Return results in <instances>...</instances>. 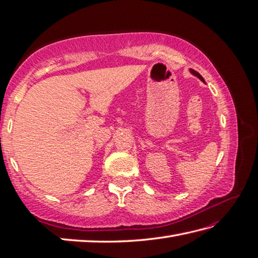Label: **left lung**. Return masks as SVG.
Returning a JSON list of instances; mask_svg holds the SVG:
<instances>
[{"mask_svg":"<svg viewBox=\"0 0 258 258\" xmlns=\"http://www.w3.org/2000/svg\"><path fill=\"white\" fill-rule=\"evenodd\" d=\"M189 72H190V74H193L194 76H196L197 79H200L202 82H204L205 83V81H204V79L202 78V75L199 73V72H196V71H194V70H191V69H189Z\"/></svg>","mask_w":258,"mask_h":258,"instance_id":"left-lung-1","label":"left lung"}]
</instances>
